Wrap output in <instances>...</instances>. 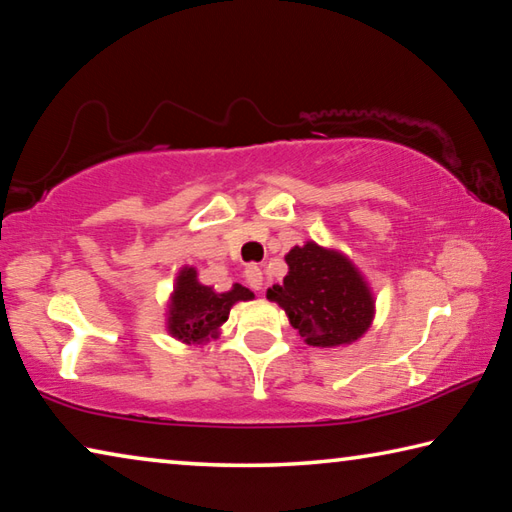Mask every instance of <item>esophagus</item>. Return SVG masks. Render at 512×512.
<instances>
[{
  "label": "esophagus",
  "instance_id": "esophagus-1",
  "mask_svg": "<svg viewBox=\"0 0 512 512\" xmlns=\"http://www.w3.org/2000/svg\"><path fill=\"white\" fill-rule=\"evenodd\" d=\"M244 275H246V282H248L250 289L262 291V287H264V273H262V268H259L257 264H250V266H246Z\"/></svg>",
  "mask_w": 512,
  "mask_h": 512
}]
</instances>
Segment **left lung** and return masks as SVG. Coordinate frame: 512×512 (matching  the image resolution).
Masks as SVG:
<instances>
[{
  "instance_id": "obj_1",
  "label": "left lung",
  "mask_w": 512,
  "mask_h": 512,
  "mask_svg": "<svg viewBox=\"0 0 512 512\" xmlns=\"http://www.w3.org/2000/svg\"><path fill=\"white\" fill-rule=\"evenodd\" d=\"M289 273L266 298L287 311L300 339L314 348L359 341L375 318V296L361 271L341 250L307 241L287 255Z\"/></svg>"
}]
</instances>
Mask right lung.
<instances>
[{"label": "right lung", "mask_w": 512, "mask_h": 512, "mask_svg": "<svg viewBox=\"0 0 512 512\" xmlns=\"http://www.w3.org/2000/svg\"><path fill=\"white\" fill-rule=\"evenodd\" d=\"M253 298L255 293L241 284H232L228 291L207 287L198 282L194 266H183L169 296L167 332L187 345L207 343L221 334V325L237 302Z\"/></svg>", "instance_id": "right-lung-1"}]
</instances>
